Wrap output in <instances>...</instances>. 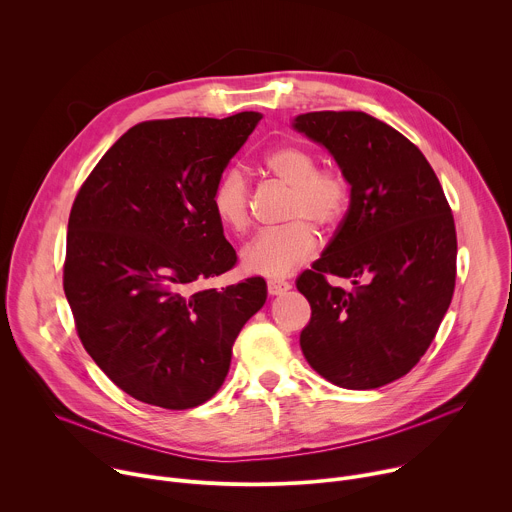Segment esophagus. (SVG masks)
I'll return each instance as SVG.
<instances>
[{
    "label": "esophagus",
    "instance_id": "1",
    "mask_svg": "<svg viewBox=\"0 0 512 512\" xmlns=\"http://www.w3.org/2000/svg\"><path fill=\"white\" fill-rule=\"evenodd\" d=\"M289 287H291V283L285 281V279H277V277L267 279V291H269V296H281V294H285V291H287Z\"/></svg>",
    "mask_w": 512,
    "mask_h": 512
}]
</instances>
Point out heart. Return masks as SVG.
Instances as JSON below:
<instances>
[{
    "label": "heart",
    "instance_id": "obj_1",
    "mask_svg": "<svg viewBox=\"0 0 512 512\" xmlns=\"http://www.w3.org/2000/svg\"><path fill=\"white\" fill-rule=\"evenodd\" d=\"M265 168L289 186L283 227L261 231L243 251L247 271L285 275L318 253L322 231L336 229L350 206V180L340 168L318 166V156L304 145L287 143L265 156ZM212 212L233 233L249 227V182L239 168L227 170L212 188Z\"/></svg>",
    "mask_w": 512,
    "mask_h": 512
}]
</instances>
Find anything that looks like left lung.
<instances>
[{"label":"left lung","mask_w":512,"mask_h":512,"mask_svg":"<svg viewBox=\"0 0 512 512\" xmlns=\"http://www.w3.org/2000/svg\"><path fill=\"white\" fill-rule=\"evenodd\" d=\"M294 127L322 143L352 196L322 257L296 285L312 308L300 346L344 389L407 375L440 328L456 287V225L444 188L415 143L362 111H314ZM326 274L346 276V292Z\"/></svg>","instance_id":"1"}]
</instances>
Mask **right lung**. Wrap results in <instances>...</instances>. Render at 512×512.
<instances>
[{"label":"right lung","mask_w":512,"mask_h":512,"mask_svg":"<svg viewBox=\"0 0 512 512\" xmlns=\"http://www.w3.org/2000/svg\"><path fill=\"white\" fill-rule=\"evenodd\" d=\"M261 115L133 125L83 182L68 216L62 285L77 334L127 395L164 409L208 401L267 298L263 277L200 287L237 263L212 188Z\"/></svg>","instance_id":"1"}]
</instances>
